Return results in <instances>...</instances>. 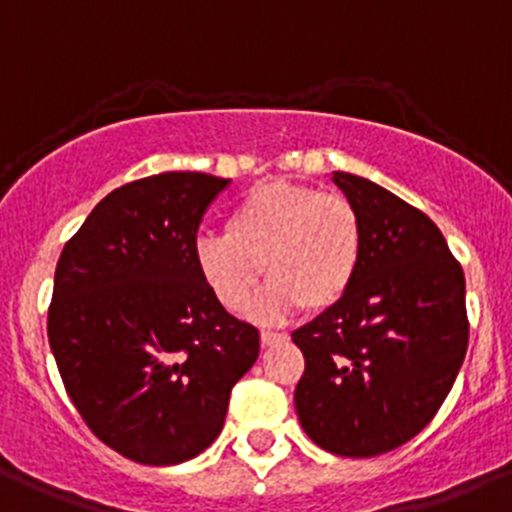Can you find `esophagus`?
<instances>
[{
    "instance_id": "1",
    "label": "esophagus",
    "mask_w": 512,
    "mask_h": 512,
    "mask_svg": "<svg viewBox=\"0 0 512 512\" xmlns=\"http://www.w3.org/2000/svg\"><path fill=\"white\" fill-rule=\"evenodd\" d=\"M285 333H275V331H262L260 333V341L265 343V346H272V343H280V341H285Z\"/></svg>"
}]
</instances>
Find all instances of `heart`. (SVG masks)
Listing matches in <instances>:
<instances>
[{
    "instance_id": "obj_1",
    "label": "heart",
    "mask_w": 512,
    "mask_h": 512,
    "mask_svg": "<svg viewBox=\"0 0 512 512\" xmlns=\"http://www.w3.org/2000/svg\"><path fill=\"white\" fill-rule=\"evenodd\" d=\"M364 227L353 202L338 191L267 181L234 204L224 234H199L194 267L212 298L242 313L262 278L270 280L252 308L257 321L290 310H328L356 278Z\"/></svg>"
}]
</instances>
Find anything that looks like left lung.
I'll list each match as a JSON object with an SVG mask.
<instances>
[{"instance_id":"left-lung-1","label":"left lung","mask_w":512,"mask_h":512,"mask_svg":"<svg viewBox=\"0 0 512 512\" xmlns=\"http://www.w3.org/2000/svg\"><path fill=\"white\" fill-rule=\"evenodd\" d=\"M333 181L364 245L348 293L293 333L305 356L295 412L323 450L376 457L417 437L455 384L470 338L465 275L427 214L364 176Z\"/></svg>"}]
</instances>
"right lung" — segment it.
Segmentation results:
<instances>
[{
  "label": "right lung",
  "mask_w": 512,
  "mask_h": 512,
  "mask_svg": "<svg viewBox=\"0 0 512 512\" xmlns=\"http://www.w3.org/2000/svg\"><path fill=\"white\" fill-rule=\"evenodd\" d=\"M227 179L166 171L111 191L55 270L47 338L95 437L141 465H179L222 432L232 386L260 353L229 315L191 247Z\"/></svg>",
  "instance_id": "obj_1"
}]
</instances>
